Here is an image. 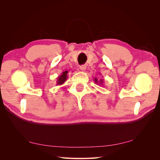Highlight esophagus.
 I'll return each instance as SVG.
<instances>
[{
	"mask_svg": "<svg viewBox=\"0 0 160 160\" xmlns=\"http://www.w3.org/2000/svg\"><path fill=\"white\" fill-rule=\"evenodd\" d=\"M86 69H87V67H86V65H81L80 66V69L81 70V71H85L86 70Z\"/></svg>",
	"mask_w": 160,
	"mask_h": 160,
	"instance_id": "1",
	"label": "esophagus"
}]
</instances>
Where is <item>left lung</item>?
<instances>
[{"label":"left lung","instance_id":"obj_1","mask_svg":"<svg viewBox=\"0 0 160 160\" xmlns=\"http://www.w3.org/2000/svg\"><path fill=\"white\" fill-rule=\"evenodd\" d=\"M93 80L95 81V83L96 84L98 85H103V79H100V80H98V78L97 77H95V78H93Z\"/></svg>","mask_w":160,"mask_h":160}]
</instances>
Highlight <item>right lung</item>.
<instances>
[{
  "label": "right lung",
  "instance_id": "1",
  "mask_svg": "<svg viewBox=\"0 0 160 160\" xmlns=\"http://www.w3.org/2000/svg\"><path fill=\"white\" fill-rule=\"evenodd\" d=\"M67 73H68V71H65L62 72L61 75L57 77L56 82L57 85H61L65 83L67 79L68 78V75H67Z\"/></svg>",
  "mask_w": 160,
  "mask_h": 160
}]
</instances>
